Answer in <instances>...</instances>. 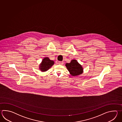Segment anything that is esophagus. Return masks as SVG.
Returning <instances> with one entry per match:
<instances>
[{"instance_id":"34e87169","label":"esophagus","mask_w":122,"mask_h":122,"mask_svg":"<svg viewBox=\"0 0 122 122\" xmlns=\"http://www.w3.org/2000/svg\"><path fill=\"white\" fill-rule=\"evenodd\" d=\"M63 63H64L63 61H58V64H59V65H63Z\"/></svg>"}]
</instances>
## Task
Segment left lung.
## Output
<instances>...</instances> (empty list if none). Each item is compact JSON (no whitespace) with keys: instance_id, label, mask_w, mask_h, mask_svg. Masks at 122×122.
I'll return each instance as SVG.
<instances>
[{"instance_id":"obj_1","label":"left lung","mask_w":122,"mask_h":122,"mask_svg":"<svg viewBox=\"0 0 122 122\" xmlns=\"http://www.w3.org/2000/svg\"><path fill=\"white\" fill-rule=\"evenodd\" d=\"M66 66L70 74L73 76L79 75L83 72V68L77 61L72 60L70 63L66 64Z\"/></svg>"}]
</instances>
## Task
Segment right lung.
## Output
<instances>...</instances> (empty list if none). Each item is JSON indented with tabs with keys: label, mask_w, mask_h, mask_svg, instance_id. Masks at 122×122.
I'll return each instance as SVG.
<instances>
[{
	"label": "right lung",
	"mask_w": 122,
	"mask_h": 122,
	"mask_svg": "<svg viewBox=\"0 0 122 122\" xmlns=\"http://www.w3.org/2000/svg\"><path fill=\"white\" fill-rule=\"evenodd\" d=\"M54 62L49 59L48 57H45L42 61L40 65V69L42 71H45L48 70L50 67L54 65Z\"/></svg>",
	"instance_id": "right-lung-1"
}]
</instances>
